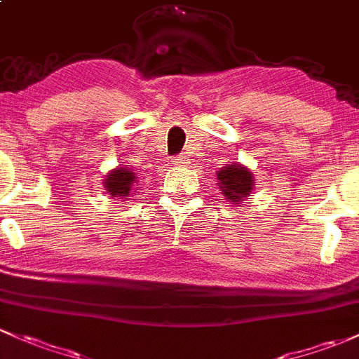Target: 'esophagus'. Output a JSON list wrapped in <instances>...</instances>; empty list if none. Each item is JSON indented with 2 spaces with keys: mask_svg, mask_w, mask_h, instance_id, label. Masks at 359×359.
<instances>
[{
  "mask_svg": "<svg viewBox=\"0 0 359 359\" xmlns=\"http://www.w3.org/2000/svg\"><path fill=\"white\" fill-rule=\"evenodd\" d=\"M171 163H172V165H176V168H181V165H187L188 159L184 156H178V157H175V159H172Z\"/></svg>",
  "mask_w": 359,
  "mask_h": 359,
  "instance_id": "obj_1",
  "label": "esophagus"
}]
</instances>
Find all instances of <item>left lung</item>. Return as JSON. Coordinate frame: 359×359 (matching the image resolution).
<instances>
[{
  "label": "left lung",
  "mask_w": 359,
  "mask_h": 359,
  "mask_svg": "<svg viewBox=\"0 0 359 359\" xmlns=\"http://www.w3.org/2000/svg\"><path fill=\"white\" fill-rule=\"evenodd\" d=\"M217 176V188L227 202L240 207L245 205V200L252 196L255 190V178H253L252 169L240 163L227 164L215 172Z\"/></svg>",
  "instance_id": "obj_1"
}]
</instances>
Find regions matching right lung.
Instances as JSON below:
<instances>
[{
    "label": "right lung",
    "mask_w": 359,
    "mask_h": 359,
    "mask_svg": "<svg viewBox=\"0 0 359 359\" xmlns=\"http://www.w3.org/2000/svg\"><path fill=\"white\" fill-rule=\"evenodd\" d=\"M102 181L104 188H106V194L111 196H118V198L126 200L128 196L137 194V191H135V183H138L137 172L125 168V165H118V168L111 169V171L104 176Z\"/></svg>",
    "instance_id": "obj_1"
}]
</instances>
